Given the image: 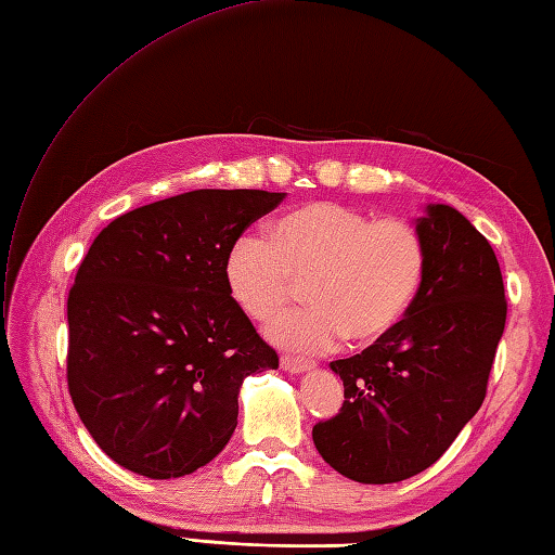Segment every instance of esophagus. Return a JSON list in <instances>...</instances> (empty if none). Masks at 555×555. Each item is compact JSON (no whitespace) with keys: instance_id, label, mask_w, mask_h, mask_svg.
Returning a JSON list of instances; mask_svg holds the SVG:
<instances>
[{"instance_id":"obj_1","label":"esophagus","mask_w":555,"mask_h":555,"mask_svg":"<svg viewBox=\"0 0 555 555\" xmlns=\"http://www.w3.org/2000/svg\"><path fill=\"white\" fill-rule=\"evenodd\" d=\"M280 367L287 373H306V371H313L315 363L306 359H292V356H282Z\"/></svg>"}]
</instances>
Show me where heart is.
Returning <instances> with one entry per match:
<instances>
[{"instance_id":"heart-1","label":"heart","mask_w":555,"mask_h":555,"mask_svg":"<svg viewBox=\"0 0 555 555\" xmlns=\"http://www.w3.org/2000/svg\"><path fill=\"white\" fill-rule=\"evenodd\" d=\"M425 263L421 232L405 220L313 202L280 216L270 237L232 244L225 282L246 315L270 320L309 279V309L275 320L268 335L287 349L327 351L344 337L367 347L397 330L421 292Z\"/></svg>"}]
</instances>
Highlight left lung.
Returning a JSON list of instances; mask_svg holds the SVG:
<instances>
[{
	"mask_svg": "<svg viewBox=\"0 0 555 555\" xmlns=\"http://www.w3.org/2000/svg\"><path fill=\"white\" fill-rule=\"evenodd\" d=\"M425 278L411 311L373 347L332 361L344 382L335 417L313 427L323 461L363 485H391L427 470L479 411L506 327L496 254L447 204L415 218Z\"/></svg>",
	"mask_w": 555,
	"mask_h": 555,
	"instance_id": "8db88e82",
	"label": "left lung"
}]
</instances>
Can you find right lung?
I'll return each mask as SVG.
<instances>
[{
	"label": "right lung",
	"mask_w": 555,
	"mask_h": 555,
	"mask_svg": "<svg viewBox=\"0 0 555 555\" xmlns=\"http://www.w3.org/2000/svg\"><path fill=\"white\" fill-rule=\"evenodd\" d=\"M285 192L194 190L134 208L92 242L68 294V391L130 473L184 477L237 427L244 377L278 353L230 297L225 258Z\"/></svg>",
	"instance_id": "add662e5"
}]
</instances>
